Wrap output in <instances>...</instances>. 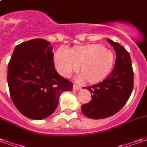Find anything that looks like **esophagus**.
<instances>
[{"label": "esophagus", "instance_id": "esophagus-1", "mask_svg": "<svg viewBox=\"0 0 147 147\" xmlns=\"http://www.w3.org/2000/svg\"><path fill=\"white\" fill-rule=\"evenodd\" d=\"M73 88L74 90H79L81 89V86H79V85H77V84H74Z\"/></svg>", "mask_w": 147, "mask_h": 147}]
</instances>
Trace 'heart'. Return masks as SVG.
I'll return each instance as SVG.
<instances>
[{
    "label": "heart",
    "mask_w": 147,
    "mask_h": 147,
    "mask_svg": "<svg viewBox=\"0 0 147 147\" xmlns=\"http://www.w3.org/2000/svg\"><path fill=\"white\" fill-rule=\"evenodd\" d=\"M114 61L112 51L97 44L76 46L68 50L60 47L53 55L55 67L60 75L69 77L79 69L80 79L90 83L104 80L113 69Z\"/></svg>",
    "instance_id": "1"
}]
</instances>
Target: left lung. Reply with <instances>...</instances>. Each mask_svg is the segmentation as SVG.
Wrapping results in <instances>:
<instances>
[{
    "mask_svg": "<svg viewBox=\"0 0 147 147\" xmlns=\"http://www.w3.org/2000/svg\"><path fill=\"white\" fill-rule=\"evenodd\" d=\"M107 40L116 51L114 68L102 82L86 87L92 100L82 105L83 113L95 120L111 117L123 108L131 94L134 84L129 53L119 43Z\"/></svg>",
    "mask_w": 147,
    "mask_h": 147,
    "instance_id": "left-lung-1",
    "label": "left lung"
}]
</instances>
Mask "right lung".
I'll use <instances>...</instances> for the list:
<instances>
[{"instance_id":"right-lung-1","label":"right lung","mask_w":147,"mask_h":147,"mask_svg":"<svg viewBox=\"0 0 147 147\" xmlns=\"http://www.w3.org/2000/svg\"><path fill=\"white\" fill-rule=\"evenodd\" d=\"M53 55L50 42L35 38L16 45L8 63L11 98L27 118L42 120L50 116L61 93L73 88V83L55 69Z\"/></svg>"}]
</instances>
